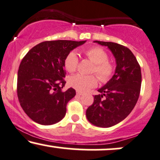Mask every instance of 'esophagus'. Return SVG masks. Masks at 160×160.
Masks as SVG:
<instances>
[{
	"label": "esophagus",
	"mask_w": 160,
	"mask_h": 160,
	"mask_svg": "<svg viewBox=\"0 0 160 160\" xmlns=\"http://www.w3.org/2000/svg\"><path fill=\"white\" fill-rule=\"evenodd\" d=\"M76 94L78 96H82V95H83V93H82V92H79V91H77Z\"/></svg>",
	"instance_id": "34e87169"
}]
</instances>
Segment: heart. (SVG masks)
<instances>
[{"label":"heart","instance_id":"1","mask_svg":"<svg viewBox=\"0 0 160 160\" xmlns=\"http://www.w3.org/2000/svg\"><path fill=\"white\" fill-rule=\"evenodd\" d=\"M85 55L90 61L94 63L92 72H94L98 76L99 80L106 82L112 78L114 71V66L108 61V54L100 47H92L84 52ZM78 55L74 51L69 52L64 60V67L69 72H73L78 67ZM97 77L93 75L76 74L69 77V84L71 87L80 92H86L91 88L97 85Z\"/></svg>","mask_w":160,"mask_h":160}]
</instances>
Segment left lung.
Here are the masks:
<instances>
[{
  "label": "left lung",
  "instance_id": "8db88e82",
  "mask_svg": "<svg viewBox=\"0 0 160 160\" xmlns=\"http://www.w3.org/2000/svg\"><path fill=\"white\" fill-rule=\"evenodd\" d=\"M93 42L108 47L116 61L112 78L98 89L101 94L94 96L93 104L86 111L90 123L106 128L124 120L134 108L140 94L142 73L136 57L128 48L115 42Z\"/></svg>",
  "mask_w": 160,
  "mask_h": 160
}]
</instances>
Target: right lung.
Wrapping results in <instances>:
<instances>
[{
    "label": "right lung",
    "instance_id": "right-lung-1",
    "mask_svg": "<svg viewBox=\"0 0 160 160\" xmlns=\"http://www.w3.org/2000/svg\"><path fill=\"white\" fill-rule=\"evenodd\" d=\"M84 41H46L26 54L18 71L17 94L24 112L36 123L52 125L61 121L67 102L76 95L72 88L63 91L64 60Z\"/></svg>",
    "mask_w": 160,
    "mask_h": 160
}]
</instances>
